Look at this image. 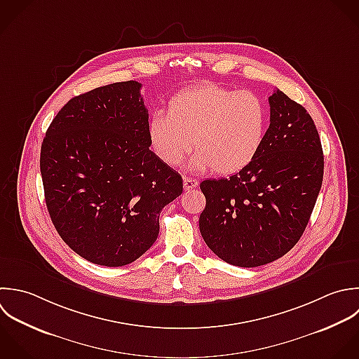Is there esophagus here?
<instances>
[{
	"mask_svg": "<svg viewBox=\"0 0 359 359\" xmlns=\"http://www.w3.org/2000/svg\"><path fill=\"white\" fill-rule=\"evenodd\" d=\"M183 186H184V190H191V189L198 186V180L193 179V177H184L183 179Z\"/></svg>",
	"mask_w": 359,
	"mask_h": 359,
	"instance_id": "esophagus-1",
	"label": "esophagus"
}]
</instances>
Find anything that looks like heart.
<instances>
[{
  "mask_svg": "<svg viewBox=\"0 0 359 359\" xmlns=\"http://www.w3.org/2000/svg\"><path fill=\"white\" fill-rule=\"evenodd\" d=\"M267 124V107L255 92L198 85L176 93L168 113L156 110L147 131L154 152L166 165H180L196 145L191 170L214 168L219 175H233L256 159Z\"/></svg>",
  "mask_w": 359,
  "mask_h": 359,
  "instance_id": "1",
  "label": "heart"
}]
</instances>
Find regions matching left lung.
Returning <instances> with one entry per match:
<instances>
[{"mask_svg": "<svg viewBox=\"0 0 359 359\" xmlns=\"http://www.w3.org/2000/svg\"><path fill=\"white\" fill-rule=\"evenodd\" d=\"M269 103L270 127L256 159L228 179L200 184L207 200L201 236L238 267L287 255L301 239L323 182V149L311 114L280 89Z\"/></svg>", "mask_w": 359, "mask_h": 359, "instance_id": "obj_1", "label": "left lung"}]
</instances>
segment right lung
Instances as JSON below:
<instances>
[{"label":"right lung","instance_id":"right-lung-1","mask_svg":"<svg viewBox=\"0 0 359 359\" xmlns=\"http://www.w3.org/2000/svg\"><path fill=\"white\" fill-rule=\"evenodd\" d=\"M140 89L126 81L72 97L41 144L51 222L76 255L99 266L141 257L158 238L162 208L183 191L182 176L149 149Z\"/></svg>","mask_w":359,"mask_h":359}]
</instances>
